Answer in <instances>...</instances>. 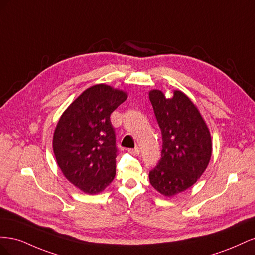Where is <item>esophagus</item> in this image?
I'll return each mask as SVG.
<instances>
[{
	"instance_id": "1",
	"label": "esophagus",
	"mask_w": 255,
	"mask_h": 255,
	"mask_svg": "<svg viewBox=\"0 0 255 255\" xmlns=\"http://www.w3.org/2000/svg\"><path fill=\"white\" fill-rule=\"evenodd\" d=\"M128 152L132 154V155H135V156H137V155H139V153H140V150H139V148H135V149H132V150H128Z\"/></svg>"
}]
</instances>
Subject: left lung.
<instances>
[{"instance_id":"1","label":"left lung","mask_w":255,"mask_h":255,"mask_svg":"<svg viewBox=\"0 0 255 255\" xmlns=\"http://www.w3.org/2000/svg\"><path fill=\"white\" fill-rule=\"evenodd\" d=\"M163 138L161 158L150 171L154 189L173 197L192 186L203 174L212 156L210 129L197 105L181 90L166 98L159 89L149 91Z\"/></svg>"}]
</instances>
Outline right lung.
Here are the masks:
<instances>
[{
	"label": "right lung",
	"instance_id": "obj_1",
	"mask_svg": "<svg viewBox=\"0 0 255 255\" xmlns=\"http://www.w3.org/2000/svg\"><path fill=\"white\" fill-rule=\"evenodd\" d=\"M128 92L106 84L84 90L60 116L53 152L66 179L85 194L97 195L116 175V136L111 114Z\"/></svg>",
	"mask_w": 255,
	"mask_h": 255
}]
</instances>
